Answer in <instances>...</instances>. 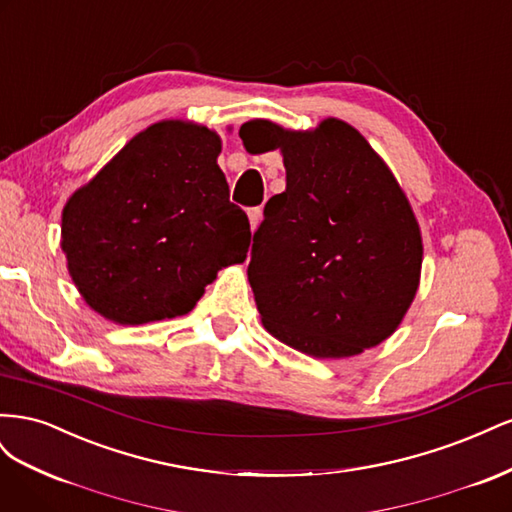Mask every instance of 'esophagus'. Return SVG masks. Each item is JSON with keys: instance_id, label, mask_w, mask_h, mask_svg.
Listing matches in <instances>:
<instances>
[{"instance_id": "esophagus-1", "label": "esophagus", "mask_w": 512, "mask_h": 512, "mask_svg": "<svg viewBox=\"0 0 512 512\" xmlns=\"http://www.w3.org/2000/svg\"><path fill=\"white\" fill-rule=\"evenodd\" d=\"M247 218H250V226H252V230H256V228H258V224H260V220H262V209H260V207L250 209V211H247Z\"/></svg>"}]
</instances>
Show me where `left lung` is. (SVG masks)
Returning <instances> with one entry per match:
<instances>
[{
  "label": "left lung",
  "mask_w": 512,
  "mask_h": 512,
  "mask_svg": "<svg viewBox=\"0 0 512 512\" xmlns=\"http://www.w3.org/2000/svg\"><path fill=\"white\" fill-rule=\"evenodd\" d=\"M239 134L280 149L286 168L247 267L265 329L316 359L382 344L408 314L423 265L421 228L391 168L337 117L312 130L252 119Z\"/></svg>",
  "instance_id": "left-lung-1"
}]
</instances>
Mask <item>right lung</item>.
<instances>
[{"label": "right lung", "mask_w": 512, "mask_h": 512, "mask_svg": "<svg viewBox=\"0 0 512 512\" xmlns=\"http://www.w3.org/2000/svg\"><path fill=\"white\" fill-rule=\"evenodd\" d=\"M220 151L215 130L162 119L68 198L61 252L76 290L102 318L183 316L220 269L245 262L250 222L228 200Z\"/></svg>", "instance_id": "right-lung-1"}]
</instances>
